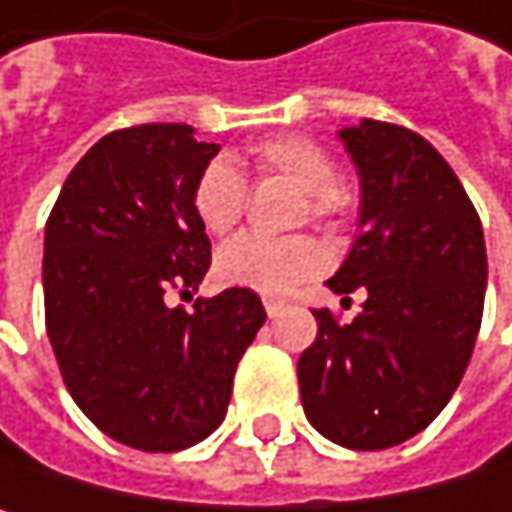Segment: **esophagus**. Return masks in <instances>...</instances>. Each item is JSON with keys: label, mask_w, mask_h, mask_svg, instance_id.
I'll list each match as a JSON object with an SVG mask.
<instances>
[{"label": "esophagus", "mask_w": 512, "mask_h": 512, "mask_svg": "<svg viewBox=\"0 0 512 512\" xmlns=\"http://www.w3.org/2000/svg\"><path fill=\"white\" fill-rule=\"evenodd\" d=\"M264 309H267L270 318H279V315L285 312V303H279V300H264Z\"/></svg>", "instance_id": "obj_1"}]
</instances>
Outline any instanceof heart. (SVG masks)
Returning a JSON list of instances; mask_svg holds the SVG:
<instances>
[{
    "label": "heart",
    "mask_w": 512,
    "mask_h": 512,
    "mask_svg": "<svg viewBox=\"0 0 512 512\" xmlns=\"http://www.w3.org/2000/svg\"><path fill=\"white\" fill-rule=\"evenodd\" d=\"M254 164H258L261 176H282L303 188V215L312 221L333 224L351 206V194L336 179L330 152L306 134H279L258 143ZM191 206L209 233H230L248 206V179L239 164L227 155L212 158L194 179ZM324 264V248L312 236L273 239L261 233H239L218 248L215 276L230 288L282 297L315 279Z\"/></svg>",
    "instance_id": "obj_1"
}]
</instances>
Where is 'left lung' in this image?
Here are the masks:
<instances>
[{
    "label": "left lung",
    "instance_id": "1",
    "mask_svg": "<svg viewBox=\"0 0 512 512\" xmlns=\"http://www.w3.org/2000/svg\"><path fill=\"white\" fill-rule=\"evenodd\" d=\"M339 137L360 173V236L327 282L366 291L297 363L309 423L348 450H387L423 432L456 393L483 318V224L441 152L411 128L363 119Z\"/></svg>",
    "mask_w": 512,
    "mask_h": 512
}]
</instances>
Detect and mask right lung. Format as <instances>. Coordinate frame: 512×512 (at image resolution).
<instances>
[{
  "instance_id": "obj_1",
  "label": "right lung",
  "mask_w": 512,
  "mask_h": 512,
  "mask_svg": "<svg viewBox=\"0 0 512 512\" xmlns=\"http://www.w3.org/2000/svg\"><path fill=\"white\" fill-rule=\"evenodd\" d=\"M215 152L179 122L113 131L77 161L47 218L44 318L62 381L107 438L134 450L176 453L209 438L267 321L248 288L191 312L167 303L209 270L191 188Z\"/></svg>"
}]
</instances>
